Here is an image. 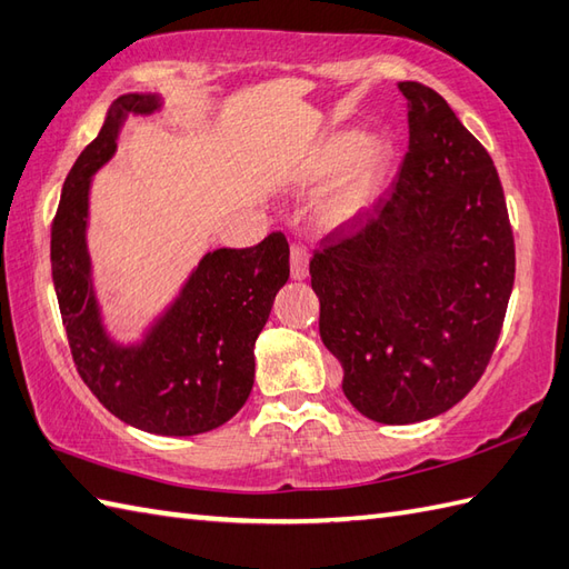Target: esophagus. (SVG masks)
Returning a JSON list of instances; mask_svg holds the SVG:
<instances>
[{
    "label": "esophagus",
    "instance_id": "34e87169",
    "mask_svg": "<svg viewBox=\"0 0 569 569\" xmlns=\"http://www.w3.org/2000/svg\"><path fill=\"white\" fill-rule=\"evenodd\" d=\"M289 270H292L295 280H301V277H307V270H309V248L305 243L295 241L292 248H289Z\"/></svg>",
    "mask_w": 569,
    "mask_h": 569
}]
</instances>
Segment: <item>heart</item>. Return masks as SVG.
I'll return each mask as SVG.
<instances>
[{
  "label": "heart",
  "mask_w": 569,
  "mask_h": 569,
  "mask_svg": "<svg viewBox=\"0 0 569 569\" xmlns=\"http://www.w3.org/2000/svg\"><path fill=\"white\" fill-rule=\"evenodd\" d=\"M356 147H358V136L350 131H340V133H333L331 138H326L311 158V166H309L311 180H323L328 174H333L336 170L343 168L348 159L351 160L350 163L347 161L349 166L340 172V178L336 180L331 194H328L323 204V219L328 223L348 221L352 213H358V209L365 204V199H368L372 184L377 182V178H380L385 160L389 156V148L385 141H380V138L365 141L358 154L355 152ZM352 152L357 156L352 157Z\"/></svg>",
  "instance_id": "b5f03b06"
}]
</instances>
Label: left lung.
<instances>
[{
  "label": "left lung",
  "instance_id": "left-lung-1",
  "mask_svg": "<svg viewBox=\"0 0 569 569\" xmlns=\"http://www.w3.org/2000/svg\"><path fill=\"white\" fill-rule=\"evenodd\" d=\"M409 99V150L375 211L336 226L309 262L323 346L343 395L401 426L456 407L485 375L507 317L516 248L485 146L431 87Z\"/></svg>",
  "mask_w": 569,
  "mask_h": 569
}]
</instances>
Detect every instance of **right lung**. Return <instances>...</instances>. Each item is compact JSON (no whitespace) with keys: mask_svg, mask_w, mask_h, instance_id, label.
<instances>
[{"mask_svg":"<svg viewBox=\"0 0 569 569\" xmlns=\"http://www.w3.org/2000/svg\"><path fill=\"white\" fill-rule=\"evenodd\" d=\"M153 109L150 94L119 97L74 160L50 226V268L74 368L102 407L148 433L197 436L233 419L250 395L252 348L289 277V243L277 231L252 248L209 252L141 346L109 343L90 284L87 192L92 172L117 150L121 119Z\"/></svg>","mask_w":569,"mask_h":569,"instance_id":"add662e5","label":"right lung"}]
</instances>
